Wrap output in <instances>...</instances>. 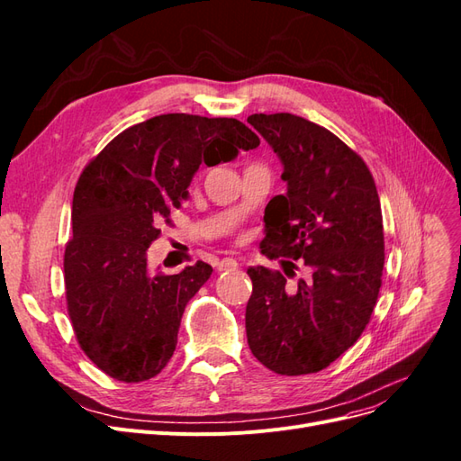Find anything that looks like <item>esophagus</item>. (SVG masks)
Wrapping results in <instances>:
<instances>
[{
  "instance_id": "esophagus-1",
  "label": "esophagus",
  "mask_w": 461,
  "mask_h": 461,
  "mask_svg": "<svg viewBox=\"0 0 461 461\" xmlns=\"http://www.w3.org/2000/svg\"><path fill=\"white\" fill-rule=\"evenodd\" d=\"M236 267H239V261L232 259V258H222L217 263V271H234Z\"/></svg>"
}]
</instances>
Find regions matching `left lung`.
<instances>
[{"instance_id":"8db88e82","label":"left lung","mask_w":461,"mask_h":461,"mask_svg":"<svg viewBox=\"0 0 461 461\" xmlns=\"http://www.w3.org/2000/svg\"><path fill=\"white\" fill-rule=\"evenodd\" d=\"M248 122L281 158L288 185L265 207L261 254L281 259L286 276L296 258L311 271L288 287L281 271L248 269V344L278 375L317 373L354 346L379 298V194L366 161L325 127L292 113H256Z\"/></svg>"}]
</instances>
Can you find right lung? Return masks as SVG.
<instances>
[{"label":"right lung","instance_id":"1","mask_svg":"<svg viewBox=\"0 0 461 461\" xmlns=\"http://www.w3.org/2000/svg\"><path fill=\"white\" fill-rule=\"evenodd\" d=\"M258 146L236 119L167 113L122 131L85 167L65 246V296L82 352L105 375L142 383L171 359L186 303L213 269L198 261L178 275L149 273L148 248L202 163Z\"/></svg>","mask_w":461,"mask_h":461}]
</instances>
